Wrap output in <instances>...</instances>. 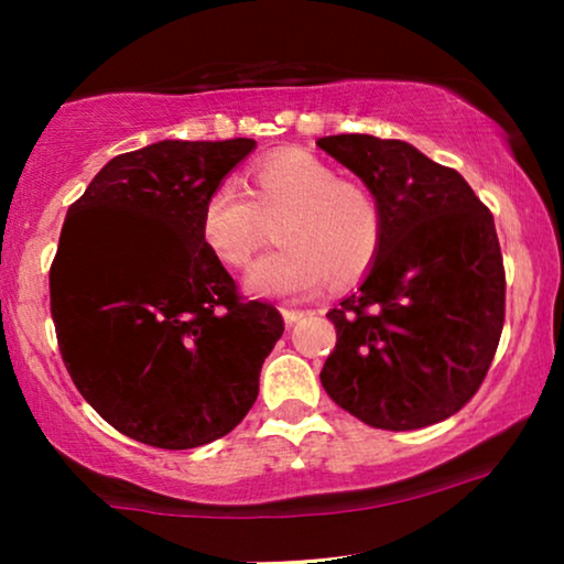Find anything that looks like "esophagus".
Listing matches in <instances>:
<instances>
[{
    "label": "esophagus",
    "mask_w": 564,
    "mask_h": 564,
    "mask_svg": "<svg viewBox=\"0 0 564 564\" xmlns=\"http://www.w3.org/2000/svg\"><path fill=\"white\" fill-rule=\"evenodd\" d=\"M305 311H295V307H282V318L288 326H292V323H297L300 318H303Z\"/></svg>",
    "instance_id": "esophagus-1"
}]
</instances>
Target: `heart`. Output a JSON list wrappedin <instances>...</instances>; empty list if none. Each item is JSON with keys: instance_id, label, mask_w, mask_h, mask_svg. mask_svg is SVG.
<instances>
[{"instance_id": "obj_1", "label": "heart", "mask_w": 564, "mask_h": 564, "mask_svg": "<svg viewBox=\"0 0 564 564\" xmlns=\"http://www.w3.org/2000/svg\"><path fill=\"white\" fill-rule=\"evenodd\" d=\"M276 249L246 276L259 297H305L330 282H359L382 249V213L372 192L338 180L303 149H282L249 172V197L234 184H218L199 210V241L220 264L243 269L264 238V220L280 218Z\"/></svg>"}]
</instances>
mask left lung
Instances as JSON below:
<instances>
[{
    "label": "left lung",
    "instance_id": "obj_1",
    "mask_svg": "<svg viewBox=\"0 0 564 564\" xmlns=\"http://www.w3.org/2000/svg\"><path fill=\"white\" fill-rule=\"evenodd\" d=\"M318 145L367 184L384 226L367 280L328 311L323 388L375 429L449 419L480 390L506 321L492 213L459 172L405 141L349 133Z\"/></svg>",
    "mask_w": 564,
    "mask_h": 564
}]
</instances>
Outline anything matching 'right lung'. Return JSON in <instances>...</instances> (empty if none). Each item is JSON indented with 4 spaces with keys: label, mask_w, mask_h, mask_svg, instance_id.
<instances>
[{
    "label": "right lung",
    "mask_w": 564,
    "mask_h": 564,
    "mask_svg": "<svg viewBox=\"0 0 564 564\" xmlns=\"http://www.w3.org/2000/svg\"><path fill=\"white\" fill-rule=\"evenodd\" d=\"M251 138L120 153L68 207L51 264L61 357L120 434L192 449L234 431L284 321L199 241V210Z\"/></svg>",
    "instance_id": "right-lung-1"
}]
</instances>
